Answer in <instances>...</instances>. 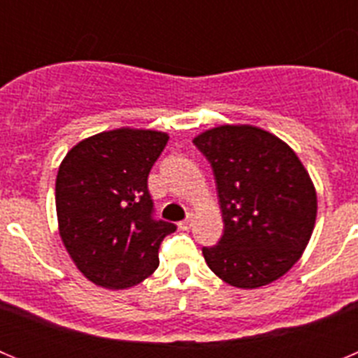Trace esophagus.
Returning a JSON list of instances; mask_svg holds the SVG:
<instances>
[{"mask_svg": "<svg viewBox=\"0 0 358 358\" xmlns=\"http://www.w3.org/2000/svg\"><path fill=\"white\" fill-rule=\"evenodd\" d=\"M177 226H179V229H182V231L189 229V227L194 226V215H189L188 218H185V220H181V222L177 224Z\"/></svg>", "mask_w": 358, "mask_h": 358, "instance_id": "esophagus-1", "label": "esophagus"}]
</instances>
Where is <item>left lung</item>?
Here are the masks:
<instances>
[{"instance_id": "obj_1", "label": "left lung", "mask_w": 358, "mask_h": 358, "mask_svg": "<svg viewBox=\"0 0 358 358\" xmlns=\"http://www.w3.org/2000/svg\"><path fill=\"white\" fill-rule=\"evenodd\" d=\"M194 145L217 182L224 235L202 248L208 267L236 289H258L289 273L314 231L317 195L296 152L252 125H220Z\"/></svg>"}]
</instances>
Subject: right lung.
Returning <instances> with one entry per match:
<instances>
[{
  "mask_svg": "<svg viewBox=\"0 0 358 358\" xmlns=\"http://www.w3.org/2000/svg\"><path fill=\"white\" fill-rule=\"evenodd\" d=\"M169 134L116 129L66 154L55 181L59 233L77 268L94 285L129 289L159 265V245L176 226L156 220L148 173Z\"/></svg>",
  "mask_w": 358,
  "mask_h": 358,
  "instance_id": "right-lung-1",
  "label": "right lung"
}]
</instances>
